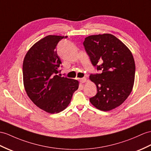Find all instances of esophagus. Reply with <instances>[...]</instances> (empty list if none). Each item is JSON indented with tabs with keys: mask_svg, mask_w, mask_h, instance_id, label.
I'll use <instances>...</instances> for the list:
<instances>
[{
	"mask_svg": "<svg viewBox=\"0 0 151 151\" xmlns=\"http://www.w3.org/2000/svg\"><path fill=\"white\" fill-rule=\"evenodd\" d=\"M79 81H80V82L81 83H85V82L86 81V78H81V79H79Z\"/></svg>",
	"mask_w": 151,
	"mask_h": 151,
	"instance_id": "1",
	"label": "esophagus"
}]
</instances>
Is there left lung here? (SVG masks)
I'll use <instances>...</instances> for the list:
<instances>
[{"label":"left lung","instance_id":"obj_1","mask_svg":"<svg viewBox=\"0 0 151 151\" xmlns=\"http://www.w3.org/2000/svg\"><path fill=\"white\" fill-rule=\"evenodd\" d=\"M83 45L91 63L101 73L91 74L90 79L97 93L90 99L93 106L108 111L126 100L133 90L135 63L131 50L111 34L88 36Z\"/></svg>","mask_w":151,"mask_h":151}]
</instances>
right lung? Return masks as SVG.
<instances>
[{"label":"right lung","instance_id":"1","mask_svg":"<svg viewBox=\"0 0 151 151\" xmlns=\"http://www.w3.org/2000/svg\"><path fill=\"white\" fill-rule=\"evenodd\" d=\"M67 36L49 35L33 45L24 59L25 90L36 106L51 114L67 108L78 81L57 75L61 61L58 55V42Z\"/></svg>","mask_w":151,"mask_h":151}]
</instances>
